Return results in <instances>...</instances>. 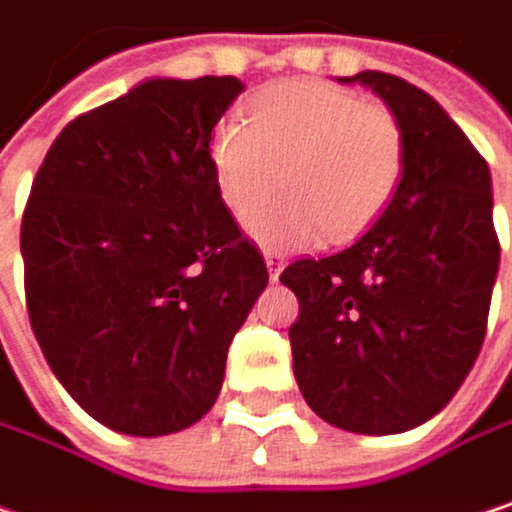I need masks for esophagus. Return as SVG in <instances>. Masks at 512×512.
I'll return each instance as SVG.
<instances>
[{
    "instance_id": "34e87169",
    "label": "esophagus",
    "mask_w": 512,
    "mask_h": 512,
    "mask_svg": "<svg viewBox=\"0 0 512 512\" xmlns=\"http://www.w3.org/2000/svg\"><path fill=\"white\" fill-rule=\"evenodd\" d=\"M283 253H277V250H265V265H268V271H271V280H277L280 277V271H283Z\"/></svg>"
}]
</instances>
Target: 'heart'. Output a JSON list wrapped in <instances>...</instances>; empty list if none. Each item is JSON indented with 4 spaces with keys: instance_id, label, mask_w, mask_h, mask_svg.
I'll return each mask as SVG.
<instances>
[{
    "instance_id": "b5f03b06",
    "label": "heart",
    "mask_w": 512,
    "mask_h": 512,
    "mask_svg": "<svg viewBox=\"0 0 512 512\" xmlns=\"http://www.w3.org/2000/svg\"><path fill=\"white\" fill-rule=\"evenodd\" d=\"M208 157L238 220L283 181L247 226L262 244L304 247L322 232L331 244L352 241L382 217L405 178L408 142L379 101L322 80H286L253 101L247 122H220Z\"/></svg>"
}]
</instances>
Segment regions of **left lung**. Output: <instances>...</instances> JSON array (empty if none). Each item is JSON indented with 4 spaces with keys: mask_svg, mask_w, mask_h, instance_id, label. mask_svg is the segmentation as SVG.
<instances>
[{
    "mask_svg": "<svg viewBox=\"0 0 512 512\" xmlns=\"http://www.w3.org/2000/svg\"><path fill=\"white\" fill-rule=\"evenodd\" d=\"M408 142L405 178L382 217L346 250L295 259L292 367L331 426L393 435L441 411L474 367L501 244L483 154L417 86L361 71Z\"/></svg>",
    "mask_w": 512,
    "mask_h": 512,
    "instance_id": "obj_1",
    "label": "left lung"
}]
</instances>
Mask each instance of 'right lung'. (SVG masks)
<instances>
[{
  "label": "right lung",
  "mask_w": 512,
  "mask_h": 512,
  "mask_svg": "<svg viewBox=\"0 0 512 512\" xmlns=\"http://www.w3.org/2000/svg\"><path fill=\"white\" fill-rule=\"evenodd\" d=\"M235 77L145 80L50 145L20 250L35 340L65 390L125 435H169L217 399L268 286L211 172Z\"/></svg>",
  "instance_id": "add662e5"
}]
</instances>
